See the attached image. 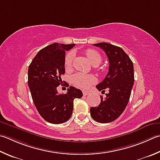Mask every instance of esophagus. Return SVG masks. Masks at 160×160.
Returning <instances> with one entry per match:
<instances>
[{
    "label": "esophagus",
    "instance_id": "34e87169",
    "mask_svg": "<svg viewBox=\"0 0 160 160\" xmlns=\"http://www.w3.org/2000/svg\"><path fill=\"white\" fill-rule=\"evenodd\" d=\"M88 94H89V92H88L83 91V95H84V96H88Z\"/></svg>",
    "mask_w": 160,
    "mask_h": 160
}]
</instances>
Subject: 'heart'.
Returning a JSON list of instances; mask_svg holds the SVG:
<instances>
[{
	"instance_id": "b5f03b06",
	"label": "heart",
	"mask_w": 160,
	"mask_h": 160,
	"mask_svg": "<svg viewBox=\"0 0 160 160\" xmlns=\"http://www.w3.org/2000/svg\"><path fill=\"white\" fill-rule=\"evenodd\" d=\"M85 54L88 56V59L94 66H98L101 63L102 61V57L98 53L97 51H96L93 49H88L85 51ZM74 53L73 52H70L66 54L64 60V67L66 70L71 69L72 66V62L74 59ZM72 82H73L75 85H76L78 88L87 89L90 86L97 82V78L93 75H85L83 73L78 72L73 75L72 76Z\"/></svg>"
}]
</instances>
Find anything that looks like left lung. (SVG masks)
<instances>
[{
    "mask_svg": "<svg viewBox=\"0 0 160 160\" xmlns=\"http://www.w3.org/2000/svg\"><path fill=\"white\" fill-rule=\"evenodd\" d=\"M106 52L109 70L102 82L96 86L98 91L108 90L106 97L101 96V103L90 108L93 120L100 123L115 120L124 112L129 102L134 82L133 65L128 55L120 47L106 42L93 44Z\"/></svg>",
    "mask_w": 160,
    "mask_h": 160,
    "instance_id": "left-lung-1",
    "label": "left lung"
}]
</instances>
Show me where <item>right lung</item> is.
Wrapping results in <instances>:
<instances>
[{"label": "right lung", "mask_w": 160, "mask_h": 160, "mask_svg": "<svg viewBox=\"0 0 160 160\" xmlns=\"http://www.w3.org/2000/svg\"><path fill=\"white\" fill-rule=\"evenodd\" d=\"M74 46L62 43L48 45L38 52L28 66V85L32 99L39 114L50 123L62 124L68 120L74 99L83 95L80 89L72 86L66 94H59L57 89L62 84L61 76L65 73L66 51Z\"/></svg>", "instance_id": "obj_1"}]
</instances>
